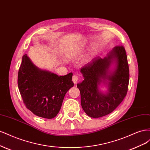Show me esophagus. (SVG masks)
Returning a JSON list of instances; mask_svg holds the SVG:
<instances>
[{"label": "esophagus", "mask_w": 150, "mask_h": 150, "mask_svg": "<svg viewBox=\"0 0 150 150\" xmlns=\"http://www.w3.org/2000/svg\"><path fill=\"white\" fill-rule=\"evenodd\" d=\"M79 76L77 75H75L74 74L73 75V77H72V80H73V82L75 83V84H76L77 82H78V80H79Z\"/></svg>", "instance_id": "34e87169"}]
</instances>
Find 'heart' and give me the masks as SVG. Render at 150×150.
Segmentation results:
<instances>
[{
    "label": "heart",
    "mask_w": 150,
    "mask_h": 150,
    "mask_svg": "<svg viewBox=\"0 0 150 150\" xmlns=\"http://www.w3.org/2000/svg\"><path fill=\"white\" fill-rule=\"evenodd\" d=\"M87 45V43H84L83 44H82L81 45H80V48L81 49H84V48ZM98 52V48L97 47H96L95 45H93L91 47V49L89 52V54H88V59H92L93 57H94L95 56V55L97 54Z\"/></svg>",
    "instance_id": "heart-1"
}]
</instances>
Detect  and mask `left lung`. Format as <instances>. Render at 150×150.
<instances>
[{"label":"left lung","mask_w":150,"mask_h":150,"mask_svg":"<svg viewBox=\"0 0 150 150\" xmlns=\"http://www.w3.org/2000/svg\"><path fill=\"white\" fill-rule=\"evenodd\" d=\"M115 61V71H109ZM83 81L77 84L80 91L81 105L84 112L91 118H100L112 113L127 95L129 74L127 56L123 45L115 46L104 59L96 57L80 69ZM108 79L107 94H101L98 85Z\"/></svg>","instance_id":"left-lung-1"}]
</instances>
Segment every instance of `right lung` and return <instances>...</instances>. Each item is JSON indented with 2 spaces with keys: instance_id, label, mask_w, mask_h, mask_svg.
<instances>
[{
  "instance_id": "right-lung-1",
  "label": "right lung",
  "mask_w": 150,
  "mask_h": 150,
  "mask_svg": "<svg viewBox=\"0 0 150 150\" xmlns=\"http://www.w3.org/2000/svg\"><path fill=\"white\" fill-rule=\"evenodd\" d=\"M72 73L58 76L33 65L27 54L22 57L18 72V87L26 108L44 118L55 117L64 96L74 86Z\"/></svg>"
}]
</instances>
